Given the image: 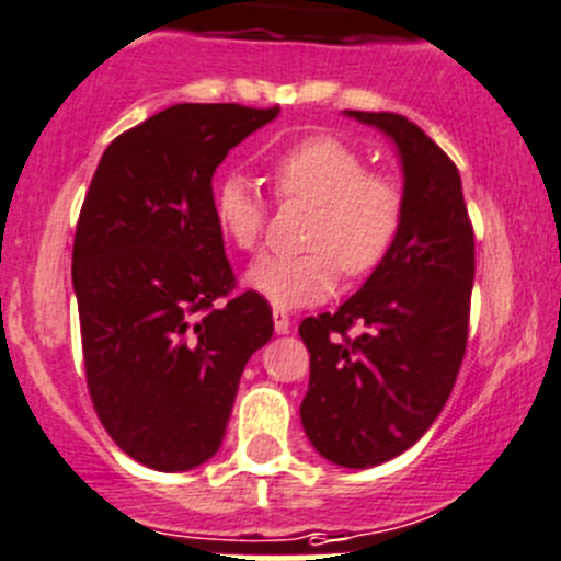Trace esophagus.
I'll use <instances>...</instances> for the list:
<instances>
[{"label":"esophagus","mask_w":561,"mask_h":561,"mask_svg":"<svg viewBox=\"0 0 561 561\" xmlns=\"http://www.w3.org/2000/svg\"><path fill=\"white\" fill-rule=\"evenodd\" d=\"M274 329L279 334L290 332V316H287L285 310H274Z\"/></svg>","instance_id":"obj_1"}]
</instances>
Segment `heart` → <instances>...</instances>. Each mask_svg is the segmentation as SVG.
I'll return each mask as SVG.
<instances>
[{
    "instance_id": "obj_1",
    "label": "heart",
    "mask_w": 561,
    "mask_h": 561,
    "mask_svg": "<svg viewBox=\"0 0 561 561\" xmlns=\"http://www.w3.org/2000/svg\"><path fill=\"white\" fill-rule=\"evenodd\" d=\"M279 202L312 204L301 254L260 256L249 285L279 307L318 305L343 276H368L399 240L404 191L390 174L368 171V157L334 135H312L287 146L271 162ZM213 213L238 249L260 245L268 198L243 171H229L213 187Z\"/></svg>"
}]
</instances>
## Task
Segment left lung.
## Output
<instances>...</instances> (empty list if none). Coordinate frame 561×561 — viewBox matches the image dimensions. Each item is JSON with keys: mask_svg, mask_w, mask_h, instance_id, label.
Returning <instances> with one entry per match:
<instances>
[{"mask_svg": "<svg viewBox=\"0 0 561 561\" xmlns=\"http://www.w3.org/2000/svg\"><path fill=\"white\" fill-rule=\"evenodd\" d=\"M345 113L399 146L404 224L363 290L298 327L310 352L301 423L329 462L374 468L415 446L451 396L468 345L476 249L451 157L404 115Z\"/></svg>", "mask_w": 561, "mask_h": 561, "instance_id": "1", "label": "left lung"}]
</instances>
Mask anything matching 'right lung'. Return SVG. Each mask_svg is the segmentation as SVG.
I'll return each instance as SVG.
<instances>
[{
	"label": "right lung",
	"instance_id": "add662e5",
	"mask_svg": "<svg viewBox=\"0 0 561 561\" xmlns=\"http://www.w3.org/2000/svg\"><path fill=\"white\" fill-rule=\"evenodd\" d=\"M276 107L174 104L104 149L80 209L71 279L93 410L154 470L221 448L240 374L274 334L260 293H234L213 174Z\"/></svg>",
	"mask_w": 561,
	"mask_h": 561
}]
</instances>
